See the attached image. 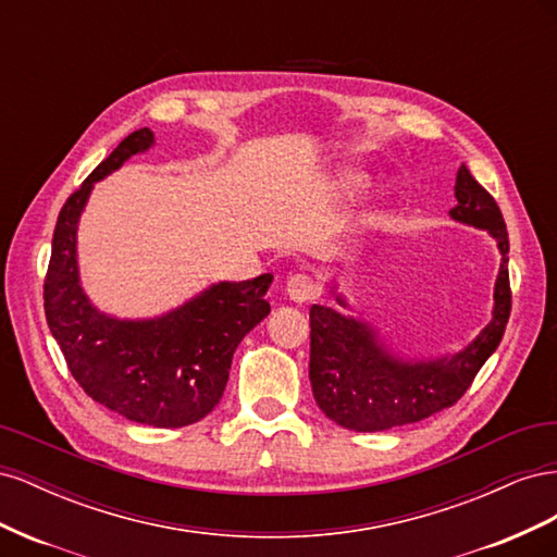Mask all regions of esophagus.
Wrapping results in <instances>:
<instances>
[{"instance_id": "34e87169", "label": "esophagus", "mask_w": 557, "mask_h": 557, "mask_svg": "<svg viewBox=\"0 0 557 557\" xmlns=\"http://www.w3.org/2000/svg\"><path fill=\"white\" fill-rule=\"evenodd\" d=\"M288 295L293 301H311L320 295L318 283L309 274H293L288 278Z\"/></svg>"}]
</instances>
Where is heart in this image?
<instances>
[{
  "instance_id": "1",
  "label": "heart",
  "mask_w": 557,
  "mask_h": 557,
  "mask_svg": "<svg viewBox=\"0 0 557 557\" xmlns=\"http://www.w3.org/2000/svg\"><path fill=\"white\" fill-rule=\"evenodd\" d=\"M360 183V178H350V185H358Z\"/></svg>"
}]
</instances>
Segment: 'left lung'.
I'll return each instance as SVG.
<instances>
[{
  "label": "left lung",
  "mask_w": 557,
  "mask_h": 557,
  "mask_svg": "<svg viewBox=\"0 0 557 557\" xmlns=\"http://www.w3.org/2000/svg\"><path fill=\"white\" fill-rule=\"evenodd\" d=\"M455 197L458 205L450 209L455 221L487 230L502 250L493 320L458 356L411 364L393 358L376 342V334L358 320L313 305L309 311L311 391L318 407L342 428L381 432L453 407L502 342L511 315L507 223L495 197L471 176L467 164L458 170Z\"/></svg>",
  "instance_id": "obj_1"
}]
</instances>
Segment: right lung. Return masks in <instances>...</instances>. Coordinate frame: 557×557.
<instances>
[{"label":"right lung","instance_id":"right-lung-1","mask_svg":"<svg viewBox=\"0 0 557 557\" xmlns=\"http://www.w3.org/2000/svg\"><path fill=\"white\" fill-rule=\"evenodd\" d=\"M153 144L132 132L60 209L44 281L48 327L76 383L107 409L153 428H183L213 411L230 379L232 356L269 313L272 274L218 283L158 320H113L97 313L78 285L76 225L92 183Z\"/></svg>","mask_w":557,"mask_h":557}]
</instances>
